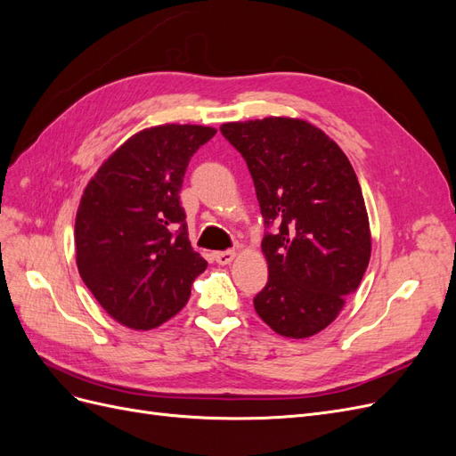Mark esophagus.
<instances>
[{"label": "esophagus", "instance_id": "obj_1", "mask_svg": "<svg viewBox=\"0 0 456 456\" xmlns=\"http://www.w3.org/2000/svg\"><path fill=\"white\" fill-rule=\"evenodd\" d=\"M215 260L218 262V265H230V262L236 258V251L233 249H228V251H216L215 255Z\"/></svg>", "mask_w": 456, "mask_h": 456}]
</instances>
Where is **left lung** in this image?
I'll return each mask as SVG.
<instances>
[{
  "label": "left lung",
  "instance_id": "1",
  "mask_svg": "<svg viewBox=\"0 0 456 456\" xmlns=\"http://www.w3.org/2000/svg\"><path fill=\"white\" fill-rule=\"evenodd\" d=\"M253 176L265 226L268 283L253 298L275 333H320L355 293L370 258L369 218L348 158L308 121L224 123Z\"/></svg>",
  "mask_w": 456,
  "mask_h": 456
}]
</instances>
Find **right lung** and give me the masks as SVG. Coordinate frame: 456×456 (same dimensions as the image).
Returning a JSON list of instances; mask_svg holds the SVG:
<instances>
[{
    "mask_svg": "<svg viewBox=\"0 0 456 456\" xmlns=\"http://www.w3.org/2000/svg\"><path fill=\"white\" fill-rule=\"evenodd\" d=\"M213 127L159 126L119 146L96 171L76 216V262L121 325L154 329L181 312L207 268L191 249L181 188Z\"/></svg>",
    "mask_w": 456,
    "mask_h": 456,
    "instance_id": "obj_1",
    "label": "right lung"
}]
</instances>
